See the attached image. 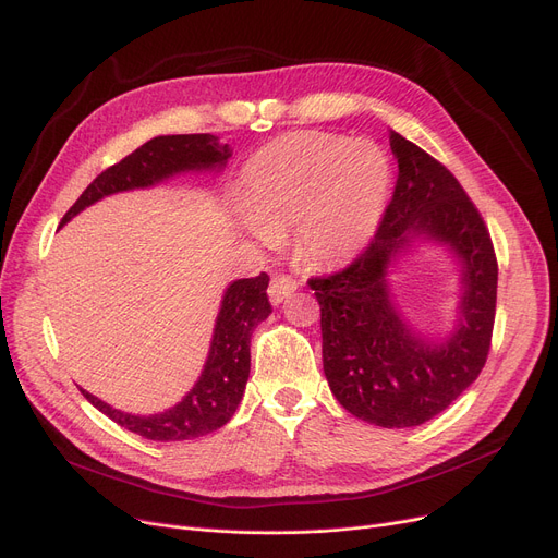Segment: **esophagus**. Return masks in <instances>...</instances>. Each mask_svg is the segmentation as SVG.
Listing matches in <instances>:
<instances>
[{"label": "esophagus", "instance_id": "34e87169", "mask_svg": "<svg viewBox=\"0 0 558 558\" xmlns=\"http://www.w3.org/2000/svg\"><path fill=\"white\" fill-rule=\"evenodd\" d=\"M299 289V280L291 278L287 274L282 276H274L271 278V284H269V299L274 305H280L287 296L294 294V291Z\"/></svg>", "mask_w": 558, "mask_h": 558}]
</instances>
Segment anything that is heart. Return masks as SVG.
<instances>
[{
    "mask_svg": "<svg viewBox=\"0 0 558 558\" xmlns=\"http://www.w3.org/2000/svg\"><path fill=\"white\" fill-rule=\"evenodd\" d=\"M391 165L375 142L299 131L259 149L242 169L240 210L267 240L299 223L305 255L320 264L360 253L385 215Z\"/></svg>",
    "mask_w": 558,
    "mask_h": 558,
    "instance_id": "b5f03b06",
    "label": "heart"
}]
</instances>
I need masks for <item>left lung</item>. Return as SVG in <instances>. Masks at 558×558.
Masks as SVG:
<instances>
[{
	"instance_id": "left-lung-1",
	"label": "left lung",
	"mask_w": 558,
	"mask_h": 558,
	"mask_svg": "<svg viewBox=\"0 0 558 558\" xmlns=\"http://www.w3.org/2000/svg\"><path fill=\"white\" fill-rule=\"evenodd\" d=\"M398 181L371 244L345 269L310 278L320 305L324 371L339 404L379 427H416L441 414L482 373L493 337L497 259L488 228L454 175L391 131ZM418 236L462 259L460 326L444 344L408 330L386 269Z\"/></svg>"
}]
</instances>
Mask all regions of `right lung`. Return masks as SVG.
<instances>
[{
  "instance_id": "1",
  "label": "right lung",
  "mask_w": 558,
  "mask_h": 558,
  "mask_svg": "<svg viewBox=\"0 0 558 558\" xmlns=\"http://www.w3.org/2000/svg\"><path fill=\"white\" fill-rule=\"evenodd\" d=\"M228 158V144H219V137L210 133L154 137L124 160L101 171L65 213L63 223L108 194L149 187L181 171L221 169ZM267 287L269 276L259 274L255 278L234 280L226 289L210 343V355L205 360L198 383L167 412L154 416H133L120 412V409H112L83 389L81 393L110 421L144 438H151V441H187V438L223 427L232 418L246 389L251 373V335L259 320L271 314Z\"/></svg>"
}]
</instances>
